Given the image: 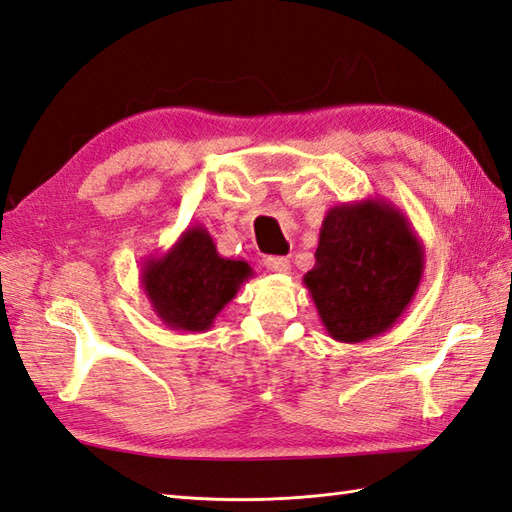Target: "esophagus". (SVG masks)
<instances>
[{"label": "esophagus", "instance_id": "34e87169", "mask_svg": "<svg viewBox=\"0 0 512 512\" xmlns=\"http://www.w3.org/2000/svg\"><path fill=\"white\" fill-rule=\"evenodd\" d=\"M266 270L275 275H288L290 273V262L284 257H266Z\"/></svg>", "mask_w": 512, "mask_h": 512}]
</instances>
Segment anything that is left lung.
<instances>
[{
  "instance_id": "obj_1",
  "label": "left lung",
  "mask_w": 512,
  "mask_h": 512,
  "mask_svg": "<svg viewBox=\"0 0 512 512\" xmlns=\"http://www.w3.org/2000/svg\"><path fill=\"white\" fill-rule=\"evenodd\" d=\"M317 264L303 284L334 341L363 343L387 332L416 297L424 246L407 215L380 198L325 213Z\"/></svg>"
}]
</instances>
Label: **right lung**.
I'll use <instances>...</instances> for the list:
<instances>
[{
	"mask_svg": "<svg viewBox=\"0 0 512 512\" xmlns=\"http://www.w3.org/2000/svg\"><path fill=\"white\" fill-rule=\"evenodd\" d=\"M250 277L248 262L222 257L209 231L195 224L167 253L147 259L140 286L169 330L206 332Z\"/></svg>",
	"mask_w": 512,
	"mask_h": 512,
	"instance_id": "add662e5",
	"label": "right lung"
}]
</instances>
